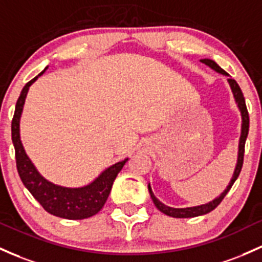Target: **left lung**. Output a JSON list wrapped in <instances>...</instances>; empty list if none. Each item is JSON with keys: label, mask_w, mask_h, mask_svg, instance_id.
I'll list each match as a JSON object with an SVG mask.
<instances>
[{"label": "left lung", "mask_w": 262, "mask_h": 262, "mask_svg": "<svg viewBox=\"0 0 262 262\" xmlns=\"http://www.w3.org/2000/svg\"><path fill=\"white\" fill-rule=\"evenodd\" d=\"M201 62L205 63L206 66H209V67H211L212 70L219 72V73L225 74V76H229V74L226 73V72L224 71L223 68L219 67V66H217L214 61H211V59H201ZM228 80H229L230 87H231L232 93H234L235 100H236V103H237V107L240 108L241 117H243V124H241V137H240V143H238L237 164H236V168H235L234 175H232L231 182H230V184L228 185V188L225 189V191H224L219 198H216V199H214L212 201H210V203L204 204V205H200V206H192V208H184V209L169 208V206L164 205V204L160 203V201L154 196L153 191H151L150 185H148L149 194H150L151 199H153L154 205L157 206L158 210H160V211L163 212V214L168 215V216H173V217H195V216H199V215L208 214V212H210L211 210H214V209L216 208V206L221 203V201H223L224 198H225V195L228 194L230 189H231L232 184H234L235 180L237 179L238 174H240L241 168H243V163H244V153H245V142H246V138H248V134H249V123H250V119H249L248 108H246L245 98H244V94H243V92H241L240 87H238L237 82L235 79H232V78H228Z\"/></svg>", "instance_id": "8db88e82"}]
</instances>
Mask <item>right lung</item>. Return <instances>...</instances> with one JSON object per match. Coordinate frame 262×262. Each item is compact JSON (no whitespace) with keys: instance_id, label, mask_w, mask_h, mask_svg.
Here are the masks:
<instances>
[{"instance_id":"right-lung-1","label":"right lung","mask_w":262,"mask_h":262,"mask_svg":"<svg viewBox=\"0 0 262 262\" xmlns=\"http://www.w3.org/2000/svg\"><path fill=\"white\" fill-rule=\"evenodd\" d=\"M46 70L47 68H45L38 76L34 77L25 85L16 103L11 132H12V142L16 153L17 171L24 185L46 211L54 216L68 220L87 219L98 214L100 209L104 206L113 182L128 159L109 166L93 183L83 188H63V186L54 185L39 175L33 164L28 159L19 139V118L28 89L34 80L45 73Z\"/></svg>"}]
</instances>
